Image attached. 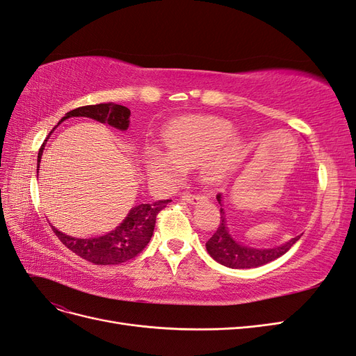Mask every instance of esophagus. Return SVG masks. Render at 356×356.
Returning <instances> with one entry per match:
<instances>
[{
	"mask_svg": "<svg viewBox=\"0 0 356 356\" xmlns=\"http://www.w3.org/2000/svg\"><path fill=\"white\" fill-rule=\"evenodd\" d=\"M205 196H200V195H184L182 196V200L187 202V204H199V202L205 200Z\"/></svg>",
	"mask_w": 356,
	"mask_h": 356,
	"instance_id": "obj_1",
	"label": "esophagus"
}]
</instances>
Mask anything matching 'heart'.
<instances>
[{
  "label": "heart",
  "mask_w": 356,
  "mask_h": 356,
  "mask_svg": "<svg viewBox=\"0 0 356 356\" xmlns=\"http://www.w3.org/2000/svg\"><path fill=\"white\" fill-rule=\"evenodd\" d=\"M234 130L232 122L213 115L182 117L161 134L166 152L147 147L142 152V165L149 177L172 184L184 168L199 163L200 178L208 184H220L244 159L245 143Z\"/></svg>",
  "instance_id": "1"
}]
</instances>
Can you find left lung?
<instances>
[{"instance_id": "left-lung-1", "label": "left lung", "mask_w": 356, "mask_h": 356, "mask_svg": "<svg viewBox=\"0 0 356 356\" xmlns=\"http://www.w3.org/2000/svg\"><path fill=\"white\" fill-rule=\"evenodd\" d=\"M217 200L220 204V214H222V220H220V225L216 230V234L208 239L205 244L207 252L209 256L227 268H232V270H248V268H257L270 264L275 259L283 256L286 252H289L291 247L301 238L298 235L289 241H286L280 245L270 247V248H256L250 247L247 244H243L236 241V238L230 232L226 220L225 213V205H223V196L218 195Z\"/></svg>"}]
</instances>
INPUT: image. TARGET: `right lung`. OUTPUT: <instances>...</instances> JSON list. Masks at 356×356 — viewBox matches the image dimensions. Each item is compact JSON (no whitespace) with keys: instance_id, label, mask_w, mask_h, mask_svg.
Returning a JSON list of instances; mask_svg holds the SVG:
<instances>
[{"instance_id":"right-lung-1","label":"right lung","mask_w":356,"mask_h":356,"mask_svg":"<svg viewBox=\"0 0 356 356\" xmlns=\"http://www.w3.org/2000/svg\"><path fill=\"white\" fill-rule=\"evenodd\" d=\"M73 117L91 118L102 124H109L111 127H115L121 131H126L130 126V109L117 103H100L73 109L65 113V117L61 118L58 126L63 121ZM54 130L51 133H54ZM47 139H49V136H47ZM44 143L37 156L38 166H40ZM168 202L170 200L165 199L151 202V204L134 205L129 211L126 218H124L117 227L100 236L76 238L61 232V230H58L52 225L51 226L55 235L60 238V241L82 259H86L88 262L97 265H117L138 256L143 250V247L149 243L152 232H154L156 217L160 211L168 205Z\"/></svg>"}]
</instances>
